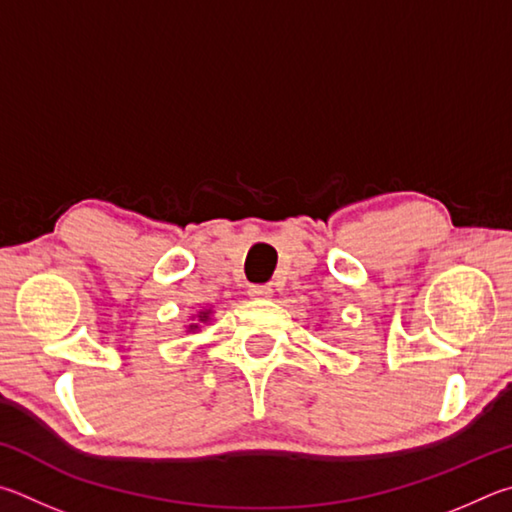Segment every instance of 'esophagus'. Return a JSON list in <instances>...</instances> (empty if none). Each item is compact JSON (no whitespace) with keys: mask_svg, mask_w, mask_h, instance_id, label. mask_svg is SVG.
<instances>
[{"mask_svg":"<svg viewBox=\"0 0 512 512\" xmlns=\"http://www.w3.org/2000/svg\"><path fill=\"white\" fill-rule=\"evenodd\" d=\"M272 288L270 285H251V288L247 290V294L251 299H270L272 297Z\"/></svg>","mask_w":512,"mask_h":512,"instance_id":"34e87169","label":"esophagus"}]
</instances>
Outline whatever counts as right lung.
I'll return each instance as SVG.
<instances>
[{"label": "right lung", "mask_w": 512, "mask_h": 512, "mask_svg": "<svg viewBox=\"0 0 512 512\" xmlns=\"http://www.w3.org/2000/svg\"><path fill=\"white\" fill-rule=\"evenodd\" d=\"M211 319H213V308H202V310H197L195 315L191 317V324L186 326V333H197V330H200L202 326L209 324Z\"/></svg>", "instance_id": "right-lung-1"}]
</instances>
